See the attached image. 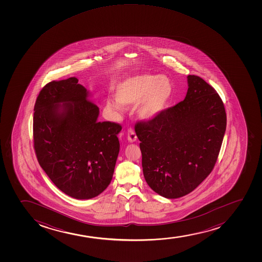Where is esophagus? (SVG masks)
Masks as SVG:
<instances>
[{"label":"esophagus","mask_w":262,"mask_h":262,"mask_svg":"<svg viewBox=\"0 0 262 262\" xmlns=\"http://www.w3.org/2000/svg\"><path fill=\"white\" fill-rule=\"evenodd\" d=\"M136 139H137V136H136V133L134 131V129L129 128V129L127 130V140H128V142H135L136 141Z\"/></svg>","instance_id":"34e87169"}]
</instances>
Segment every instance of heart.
Returning <instances> with one entry per match:
<instances>
[{
  "label": "heart",
  "instance_id": "1",
  "mask_svg": "<svg viewBox=\"0 0 262 262\" xmlns=\"http://www.w3.org/2000/svg\"><path fill=\"white\" fill-rule=\"evenodd\" d=\"M173 94L171 80L164 75L140 74L125 78L116 85L115 99H108L107 107L122 111L123 106L137 105L141 120H152L163 114Z\"/></svg>",
  "mask_w": 262,
  "mask_h": 262
}]
</instances>
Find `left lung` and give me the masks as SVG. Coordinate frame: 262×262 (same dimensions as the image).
I'll use <instances>...</instances> for the list:
<instances>
[{
	"label": "left lung",
	"mask_w": 262,
	"mask_h": 262,
	"mask_svg": "<svg viewBox=\"0 0 262 262\" xmlns=\"http://www.w3.org/2000/svg\"><path fill=\"white\" fill-rule=\"evenodd\" d=\"M187 78L183 101L135 126L145 180L166 199L189 194L207 178L226 132V110L216 90L199 76Z\"/></svg>",
	"instance_id": "obj_1"
}]
</instances>
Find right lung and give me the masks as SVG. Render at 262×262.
I'll list each match as a JSON object with an SVG mask.
<instances>
[{
    "mask_svg": "<svg viewBox=\"0 0 262 262\" xmlns=\"http://www.w3.org/2000/svg\"><path fill=\"white\" fill-rule=\"evenodd\" d=\"M75 77L51 81L34 106V148L53 184L77 199H90L111 183L120 151V124L98 121L99 109Z\"/></svg>",
    "mask_w": 262,
    "mask_h": 262,
    "instance_id": "obj_1",
    "label": "right lung"
}]
</instances>
